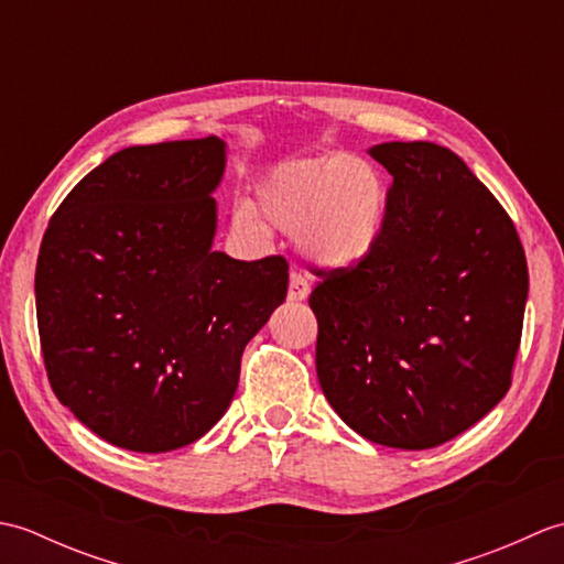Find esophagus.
Segmentation results:
<instances>
[{
	"instance_id": "esophagus-1",
	"label": "esophagus",
	"mask_w": 564,
	"mask_h": 564,
	"mask_svg": "<svg viewBox=\"0 0 564 564\" xmlns=\"http://www.w3.org/2000/svg\"><path fill=\"white\" fill-rule=\"evenodd\" d=\"M310 295V283L307 275L301 271H291V281H289V301L291 303H301Z\"/></svg>"
}]
</instances>
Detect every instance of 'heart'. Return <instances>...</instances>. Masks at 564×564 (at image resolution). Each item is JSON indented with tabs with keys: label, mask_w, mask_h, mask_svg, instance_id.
I'll use <instances>...</instances> for the list:
<instances>
[{
	"label": "heart",
	"mask_w": 564,
	"mask_h": 564,
	"mask_svg": "<svg viewBox=\"0 0 564 564\" xmlns=\"http://www.w3.org/2000/svg\"><path fill=\"white\" fill-rule=\"evenodd\" d=\"M388 184L354 154L291 160L261 176L254 203H235L232 232L247 239L273 230L295 235L319 269L349 271L376 254L388 223Z\"/></svg>",
	"instance_id": "heart-1"
}]
</instances>
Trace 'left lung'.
<instances>
[{"label":"left lung","mask_w":564,"mask_h":564,"mask_svg":"<svg viewBox=\"0 0 564 564\" xmlns=\"http://www.w3.org/2000/svg\"><path fill=\"white\" fill-rule=\"evenodd\" d=\"M368 152L392 176L386 232L361 267L317 273V378L356 434L424 451L507 394L529 267L507 210L458 154L434 142Z\"/></svg>","instance_id":"obj_1"}]
</instances>
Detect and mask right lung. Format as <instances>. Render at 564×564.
Wrapping results in <instances>:
<instances>
[{
	"label": "right lung",
	"mask_w": 564,
	"mask_h": 564,
	"mask_svg": "<svg viewBox=\"0 0 564 564\" xmlns=\"http://www.w3.org/2000/svg\"><path fill=\"white\" fill-rule=\"evenodd\" d=\"M225 140L126 148L69 191L35 263L47 380L118 448L166 453L230 406L247 341L289 293V261L213 251Z\"/></svg>",
	"instance_id": "1"
}]
</instances>
